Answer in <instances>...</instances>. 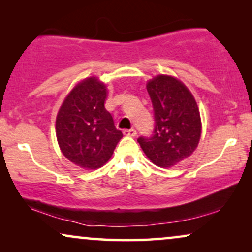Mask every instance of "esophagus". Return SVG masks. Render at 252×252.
I'll return each instance as SVG.
<instances>
[{"label":"esophagus","instance_id":"34e87169","mask_svg":"<svg viewBox=\"0 0 252 252\" xmlns=\"http://www.w3.org/2000/svg\"><path fill=\"white\" fill-rule=\"evenodd\" d=\"M124 135L134 137V136H136V130L133 129V128L132 129H125V130H124Z\"/></svg>","mask_w":252,"mask_h":252}]
</instances>
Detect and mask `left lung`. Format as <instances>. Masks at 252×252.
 Here are the masks:
<instances>
[{"instance_id":"obj_1","label":"left lung","mask_w":252,"mask_h":252,"mask_svg":"<svg viewBox=\"0 0 252 252\" xmlns=\"http://www.w3.org/2000/svg\"><path fill=\"white\" fill-rule=\"evenodd\" d=\"M147 89L154 105L155 134L137 142L155 165L173 167L198 147L202 120L197 103L187 86L173 75H156L147 81Z\"/></svg>"}]
</instances>
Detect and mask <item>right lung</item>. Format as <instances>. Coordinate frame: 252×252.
Wrapping results in <instances>:
<instances>
[{
    "instance_id": "obj_1",
    "label": "right lung",
    "mask_w": 252,
    "mask_h": 252,
    "mask_svg": "<svg viewBox=\"0 0 252 252\" xmlns=\"http://www.w3.org/2000/svg\"><path fill=\"white\" fill-rule=\"evenodd\" d=\"M108 88L97 77L80 80L64 98L56 117V137L62 154L84 170L108 163L123 133L105 109Z\"/></svg>"
}]
</instances>
